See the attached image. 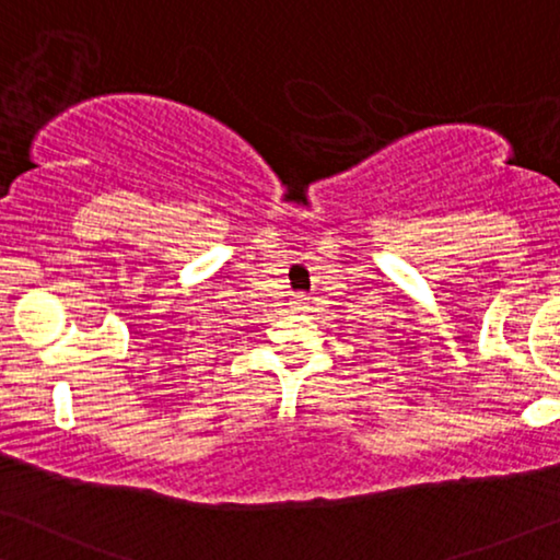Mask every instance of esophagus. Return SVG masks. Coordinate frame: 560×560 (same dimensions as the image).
Returning a JSON list of instances; mask_svg holds the SVG:
<instances>
[{"label":"esophagus","instance_id":"1","mask_svg":"<svg viewBox=\"0 0 560 560\" xmlns=\"http://www.w3.org/2000/svg\"><path fill=\"white\" fill-rule=\"evenodd\" d=\"M296 310H310V299L306 296H296Z\"/></svg>","mask_w":560,"mask_h":560}]
</instances>
